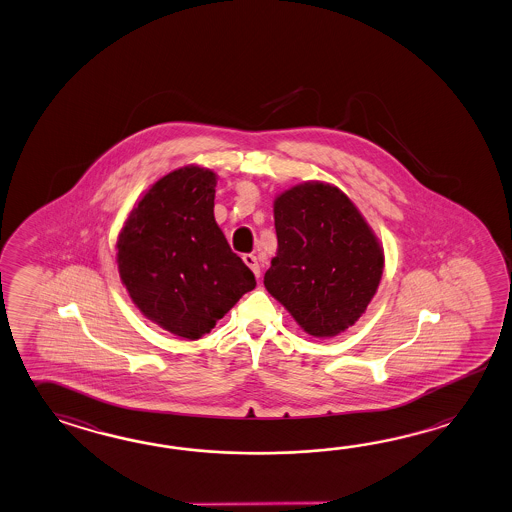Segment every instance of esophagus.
I'll return each mask as SVG.
<instances>
[{
    "label": "esophagus",
    "mask_w": 512,
    "mask_h": 512,
    "mask_svg": "<svg viewBox=\"0 0 512 512\" xmlns=\"http://www.w3.org/2000/svg\"><path fill=\"white\" fill-rule=\"evenodd\" d=\"M242 259H244V262L250 266V270L253 272V275L259 279V277H261V266H259L257 257H255V255H244Z\"/></svg>",
    "instance_id": "esophagus-1"
}]
</instances>
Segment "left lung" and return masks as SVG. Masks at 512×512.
I'll return each mask as SVG.
<instances>
[{
	"label": "left lung",
	"instance_id": "8db88e82",
	"mask_svg": "<svg viewBox=\"0 0 512 512\" xmlns=\"http://www.w3.org/2000/svg\"><path fill=\"white\" fill-rule=\"evenodd\" d=\"M277 255L264 286L305 332L336 336L376 294L384 253L356 205L329 183L307 182L273 204Z\"/></svg>",
	"mask_w": 512,
	"mask_h": 512
}]
</instances>
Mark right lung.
Listing matches in <instances>:
<instances>
[{
    "label": "right lung",
    "instance_id": "1",
    "mask_svg": "<svg viewBox=\"0 0 512 512\" xmlns=\"http://www.w3.org/2000/svg\"><path fill=\"white\" fill-rule=\"evenodd\" d=\"M216 174L182 167L148 189L117 240L121 281L150 321L198 340L255 288L216 224Z\"/></svg>",
    "mask_w": 512,
    "mask_h": 512
}]
</instances>
